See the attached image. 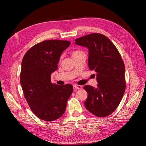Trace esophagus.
I'll list each match as a JSON object with an SVG mask.
<instances>
[{
  "label": "esophagus",
  "mask_w": 146,
  "mask_h": 146,
  "mask_svg": "<svg viewBox=\"0 0 146 146\" xmlns=\"http://www.w3.org/2000/svg\"><path fill=\"white\" fill-rule=\"evenodd\" d=\"M74 87L76 89H82V86L81 85H74Z\"/></svg>",
  "instance_id": "34e87169"
}]
</instances>
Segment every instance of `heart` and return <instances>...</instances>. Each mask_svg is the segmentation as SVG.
<instances>
[{
    "label": "heart",
    "instance_id": "heart-1",
    "mask_svg": "<svg viewBox=\"0 0 146 146\" xmlns=\"http://www.w3.org/2000/svg\"><path fill=\"white\" fill-rule=\"evenodd\" d=\"M80 52V51H78V50H77V51H74V52H73V53H72V55H74V54H77L78 52Z\"/></svg>",
    "mask_w": 146,
    "mask_h": 146
}]
</instances>
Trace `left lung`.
Wrapping results in <instances>:
<instances>
[{
    "mask_svg": "<svg viewBox=\"0 0 146 146\" xmlns=\"http://www.w3.org/2000/svg\"><path fill=\"white\" fill-rule=\"evenodd\" d=\"M75 44L88 48V66L94 70L97 88L86 85V109L98 117L113 113L120 104L125 90V65L114 44L104 35L94 33L78 38Z\"/></svg>",
    "mask_w": 146,
    "mask_h": 146,
    "instance_id": "left-lung-1",
    "label": "left lung"
}]
</instances>
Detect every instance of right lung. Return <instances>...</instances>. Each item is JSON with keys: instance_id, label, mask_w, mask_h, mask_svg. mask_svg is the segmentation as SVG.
Wrapping results in <instances>:
<instances>
[{"instance_id": "obj_1", "label": "right lung", "mask_w": 146, "mask_h": 146, "mask_svg": "<svg viewBox=\"0 0 146 146\" xmlns=\"http://www.w3.org/2000/svg\"><path fill=\"white\" fill-rule=\"evenodd\" d=\"M70 44L64 40H46L31 47L21 64L20 82L31 110L39 119L54 121L64 114L72 85H58L50 76L58 68L63 52Z\"/></svg>"}]
</instances>
